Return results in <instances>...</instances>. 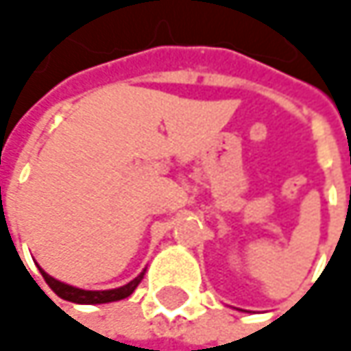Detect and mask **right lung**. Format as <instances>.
<instances>
[{"label":"right lung","mask_w":351,"mask_h":351,"mask_svg":"<svg viewBox=\"0 0 351 351\" xmlns=\"http://www.w3.org/2000/svg\"><path fill=\"white\" fill-rule=\"evenodd\" d=\"M146 272V270H144ZM144 272H140L134 280H130L128 285L119 287V289H109V291H85V289H77V287H71L66 282H60L56 278H52L48 272H44L40 268V274L44 276L46 285L64 301H71V303H79V305H101V303H111V301H121L125 297H130L136 287L142 282L144 278Z\"/></svg>","instance_id":"add662e5"}]
</instances>
